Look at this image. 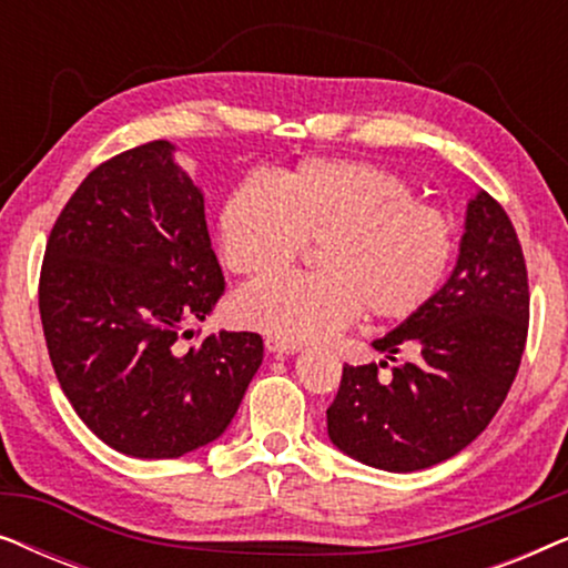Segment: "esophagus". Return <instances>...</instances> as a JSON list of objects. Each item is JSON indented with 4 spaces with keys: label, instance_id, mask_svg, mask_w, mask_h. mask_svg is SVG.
<instances>
[{
    "label": "esophagus",
    "instance_id": "1",
    "mask_svg": "<svg viewBox=\"0 0 568 568\" xmlns=\"http://www.w3.org/2000/svg\"><path fill=\"white\" fill-rule=\"evenodd\" d=\"M263 344H266V348H268L271 354H297L300 352L297 344H290V341L276 338V336H266V341H263Z\"/></svg>",
    "mask_w": 568,
    "mask_h": 568
}]
</instances>
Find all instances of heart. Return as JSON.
Wrapping results in <instances>:
<instances>
[{
	"label": "heart",
	"mask_w": 568,
	"mask_h": 568,
	"mask_svg": "<svg viewBox=\"0 0 568 568\" xmlns=\"http://www.w3.org/2000/svg\"><path fill=\"white\" fill-rule=\"evenodd\" d=\"M310 243L321 271L247 286L232 307L240 325L305 344L336 336L362 310L372 321H406L445 284L455 227L406 178L362 160L313 158L230 191L220 245L232 274L276 276Z\"/></svg>",
	"instance_id": "obj_1"
}]
</instances>
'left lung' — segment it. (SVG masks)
Returning <instances> with one entry per match:
<instances>
[{
    "mask_svg": "<svg viewBox=\"0 0 568 568\" xmlns=\"http://www.w3.org/2000/svg\"><path fill=\"white\" fill-rule=\"evenodd\" d=\"M530 325L523 245L499 201L480 191L468 204L457 266L422 313L372 341L398 362L352 367L325 410L331 442L372 468L414 473L470 445L501 408ZM387 367V362H379Z\"/></svg>",
    "mask_w": 568,
    "mask_h": 568,
    "instance_id": "left-lung-1",
    "label": "left lung"
}]
</instances>
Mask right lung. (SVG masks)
Segmentation results:
<instances>
[{"mask_svg": "<svg viewBox=\"0 0 568 568\" xmlns=\"http://www.w3.org/2000/svg\"><path fill=\"white\" fill-rule=\"evenodd\" d=\"M224 294L204 196L165 139L100 162L53 222L38 282L61 390L98 439L168 460L227 429L263 362L258 333L185 323Z\"/></svg>", "mask_w": 568, "mask_h": 568, "instance_id": "right-lung-1", "label": "right lung"}]
</instances>
